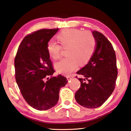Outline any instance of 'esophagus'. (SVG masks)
Returning a JSON list of instances; mask_svg holds the SVG:
<instances>
[{"instance_id":"34e87169","label":"esophagus","mask_w":131,"mask_h":131,"mask_svg":"<svg viewBox=\"0 0 131 131\" xmlns=\"http://www.w3.org/2000/svg\"><path fill=\"white\" fill-rule=\"evenodd\" d=\"M72 78H73V76H67V79L68 80H71Z\"/></svg>"}]
</instances>
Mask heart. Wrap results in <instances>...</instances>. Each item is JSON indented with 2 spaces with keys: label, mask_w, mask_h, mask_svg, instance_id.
Instances as JSON below:
<instances>
[{
  "label": "heart",
  "mask_w": 131,
  "mask_h": 131,
  "mask_svg": "<svg viewBox=\"0 0 131 131\" xmlns=\"http://www.w3.org/2000/svg\"><path fill=\"white\" fill-rule=\"evenodd\" d=\"M57 39L62 48H67V57L55 64L59 73L69 74L78 67V64L85 65L90 60L95 48V40L90 32L69 28L60 32ZM61 47L53 40L47 44V51L54 60L60 57Z\"/></svg>",
  "instance_id": "1"
}]
</instances>
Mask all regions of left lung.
<instances>
[{"label":"left lung","instance_id":"obj_1","mask_svg":"<svg viewBox=\"0 0 131 131\" xmlns=\"http://www.w3.org/2000/svg\"><path fill=\"white\" fill-rule=\"evenodd\" d=\"M92 33L95 49L88 63L77 72L84 78H79L81 85L74 95L77 103L88 108H97L105 103L115 88L117 76L116 53L112 43L100 32L94 30Z\"/></svg>","mask_w":131,"mask_h":131}]
</instances>
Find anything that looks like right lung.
<instances>
[{"label": "right lung", "instance_id": "obj_1", "mask_svg": "<svg viewBox=\"0 0 131 131\" xmlns=\"http://www.w3.org/2000/svg\"><path fill=\"white\" fill-rule=\"evenodd\" d=\"M58 30L41 29L26 36L14 61L15 79L21 94L27 103L37 110L55 106L60 88L68 82L61 74L52 76L55 70L47 51L48 42Z\"/></svg>", "mask_w": 131, "mask_h": 131}]
</instances>
